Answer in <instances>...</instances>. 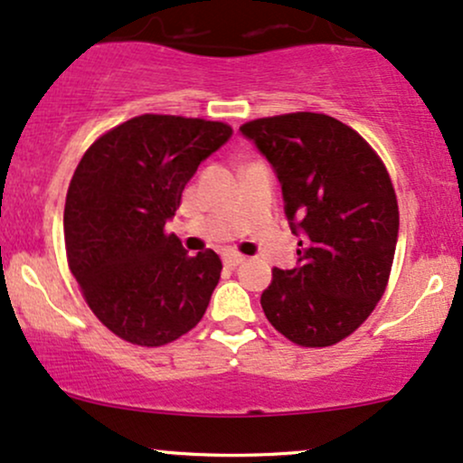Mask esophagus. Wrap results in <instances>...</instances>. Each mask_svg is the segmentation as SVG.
Returning a JSON list of instances; mask_svg holds the SVG:
<instances>
[{
  "instance_id": "1",
  "label": "esophagus",
  "mask_w": 463,
  "mask_h": 463,
  "mask_svg": "<svg viewBox=\"0 0 463 463\" xmlns=\"http://www.w3.org/2000/svg\"><path fill=\"white\" fill-rule=\"evenodd\" d=\"M243 261H246V257H241V254H237V252H228L224 257V263L228 265V268H237V265H241Z\"/></svg>"
}]
</instances>
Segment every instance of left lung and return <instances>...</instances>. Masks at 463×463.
<instances>
[{
	"instance_id": "left-lung-1",
	"label": "left lung",
	"mask_w": 463,
	"mask_h": 463,
	"mask_svg": "<svg viewBox=\"0 0 463 463\" xmlns=\"http://www.w3.org/2000/svg\"><path fill=\"white\" fill-rule=\"evenodd\" d=\"M272 165L285 215L300 237L296 265L272 269L265 317L298 346L348 337L383 296L398 241L385 165L364 137L328 115L291 113L243 124Z\"/></svg>"
}]
</instances>
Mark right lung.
<instances>
[{
    "label": "right lung",
    "mask_w": 463,
    "mask_h": 463,
    "mask_svg": "<svg viewBox=\"0 0 463 463\" xmlns=\"http://www.w3.org/2000/svg\"><path fill=\"white\" fill-rule=\"evenodd\" d=\"M231 135L222 121L141 115L99 137L78 163L65 202L69 269L117 337L163 346L204 316L220 257H189L165 224L200 163Z\"/></svg>",
    "instance_id": "obj_1"
}]
</instances>
